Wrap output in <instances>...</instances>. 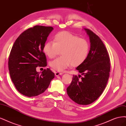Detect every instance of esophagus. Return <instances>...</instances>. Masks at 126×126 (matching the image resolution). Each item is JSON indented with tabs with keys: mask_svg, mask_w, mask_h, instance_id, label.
<instances>
[{
	"mask_svg": "<svg viewBox=\"0 0 126 126\" xmlns=\"http://www.w3.org/2000/svg\"><path fill=\"white\" fill-rule=\"evenodd\" d=\"M62 74H63V73H60L58 72H55V75L56 76H58L59 75H62Z\"/></svg>",
	"mask_w": 126,
	"mask_h": 126,
	"instance_id": "esophagus-1",
	"label": "esophagus"
}]
</instances>
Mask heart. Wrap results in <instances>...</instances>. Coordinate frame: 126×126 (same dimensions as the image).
<instances>
[{
    "label": "heart",
    "mask_w": 126,
    "mask_h": 126,
    "mask_svg": "<svg viewBox=\"0 0 126 126\" xmlns=\"http://www.w3.org/2000/svg\"><path fill=\"white\" fill-rule=\"evenodd\" d=\"M90 45L86 40L67 31L56 34L53 41L44 44L43 52L50 59H53L61 52L60 57L50 62L49 65L53 70L62 72L71 65L77 67L87 59Z\"/></svg>",
    "instance_id": "b5f03b06"
}]
</instances>
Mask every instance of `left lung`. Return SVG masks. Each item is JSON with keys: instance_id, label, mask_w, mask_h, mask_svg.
<instances>
[{"instance_id": "obj_1", "label": "left lung", "mask_w": 126, "mask_h": 126, "mask_svg": "<svg viewBox=\"0 0 126 126\" xmlns=\"http://www.w3.org/2000/svg\"><path fill=\"white\" fill-rule=\"evenodd\" d=\"M89 36L91 48L85 62L76 67L83 75H73L67 89L70 98L79 105H89L102 94L106 86L110 70V58L104 44L98 35L84 29Z\"/></svg>"}]
</instances>
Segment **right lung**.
<instances>
[{
	"instance_id": "add662e5",
	"label": "right lung",
	"mask_w": 126,
	"mask_h": 126,
	"mask_svg": "<svg viewBox=\"0 0 126 126\" xmlns=\"http://www.w3.org/2000/svg\"><path fill=\"white\" fill-rule=\"evenodd\" d=\"M52 27L35 26L26 30L16 39L10 53L8 68L10 78L18 91L27 97L38 96L48 88L54 74L50 68L41 73L38 66H47L43 47Z\"/></svg>"
}]
</instances>
